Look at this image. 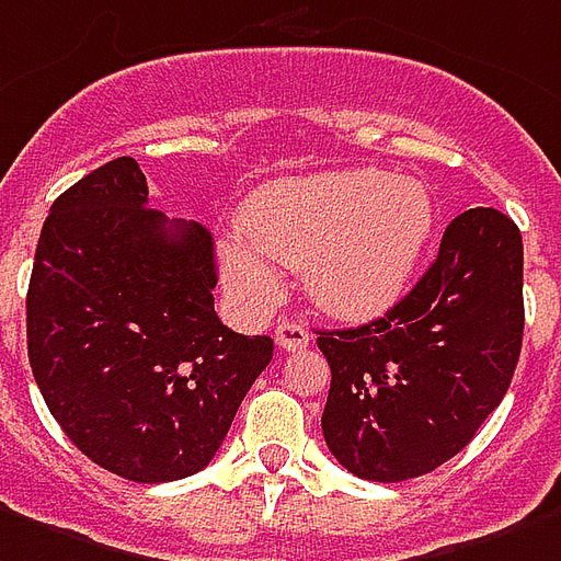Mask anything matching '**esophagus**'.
Here are the masks:
<instances>
[{
    "label": "esophagus",
    "mask_w": 561,
    "mask_h": 561,
    "mask_svg": "<svg viewBox=\"0 0 561 561\" xmlns=\"http://www.w3.org/2000/svg\"><path fill=\"white\" fill-rule=\"evenodd\" d=\"M309 342H312V335L302 323L285 321L276 327V344L282 351H302V347H309Z\"/></svg>",
    "instance_id": "obj_1"
}]
</instances>
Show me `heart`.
I'll use <instances>...</instances> for the list:
<instances>
[{
  "mask_svg": "<svg viewBox=\"0 0 561 561\" xmlns=\"http://www.w3.org/2000/svg\"><path fill=\"white\" fill-rule=\"evenodd\" d=\"M434 228V198L416 178L344 169L282 178L243 202L238 240L219 243L222 285L243 302L279 288L268 264L300 273L309 300L335 318H368L396 300Z\"/></svg>",
  "mask_w": 561,
  "mask_h": 561,
  "instance_id": "1",
  "label": "heart"
}]
</instances>
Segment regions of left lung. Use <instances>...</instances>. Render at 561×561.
Masks as SVG:
<instances>
[{
	"label": "left lung",
	"mask_w": 561,
	"mask_h": 561,
	"mask_svg": "<svg viewBox=\"0 0 561 561\" xmlns=\"http://www.w3.org/2000/svg\"><path fill=\"white\" fill-rule=\"evenodd\" d=\"M520 342V228L496 207H470L383 318L318 333L333 371L321 416L327 446L368 481L437 470L500 408Z\"/></svg>",
	"instance_id": "left-lung-1"
}]
</instances>
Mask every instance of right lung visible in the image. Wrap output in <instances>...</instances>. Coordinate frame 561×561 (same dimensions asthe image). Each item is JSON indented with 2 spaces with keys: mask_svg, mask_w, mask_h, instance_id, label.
<instances>
[{
  "mask_svg": "<svg viewBox=\"0 0 561 561\" xmlns=\"http://www.w3.org/2000/svg\"><path fill=\"white\" fill-rule=\"evenodd\" d=\"M214 234L148 207L133 157L65 190L26 294L32 375L77 449L122 479L193 476L222 446L270 335L214 312Z\"/></svg>",
  "mask_w": 561,
  "mask_h": 561,
  "instance_id": "1",
  "label": "right lung"
}]
</instances>
